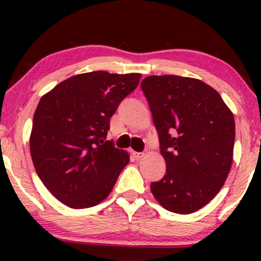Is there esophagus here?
<instances>
[{"label": "esophagus", "instance_id": "esophagus-1", "mask_svg": "<svg viewBox=\"0 0 261 261\" xmlns=\"http://www.w3.org/2000/svg\"><path fill=\"white\" fill-rule=\"evenodd\" d=\"M132 154H133V156H134L135 159H140V158H142V156L145 155L144 152H133V153H132Z\"/></svg>", "mask_w": 261, "mask_h": 261}]
</instances>
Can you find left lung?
<instances>
[{
  "label": "left lung",
  "mask_w": 261,
  "mask_h": 261,
  "mask_svg": "<svg viewBox=\"0 0 261 261\" xmlns=\"http://www.w3.org/2000/svg\"><path fill=\"white\" fill-rule=\"evenodd\" d=\"M141 89L166 163L165 176L151 183L152 194L169 212H197L215 197L229 173L233 114L215 89L195 78L148 76Z\"/></svg>",
  "instance_id": "left-lung-1"
}]
</instances>
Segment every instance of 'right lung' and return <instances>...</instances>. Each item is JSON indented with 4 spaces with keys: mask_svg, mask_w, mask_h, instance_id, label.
Instances as JSON below:
<instances>
[{
    "mask_svg": "<svg viewBox=\"0 0 261 261\" xmlns=\"http://www.w3.org/2000/svg\"><path fill=\"white\" fill-rule=\"evenodd\" d=\"M140 77L106 71L77 74L39 102L30 140L32 160L48 191L70 208L102 202L129 163V155L106 139L110 117Z\"/></svg>",
    "mask_w": 261,
    "mask_h": 261,
    "instance_id": "add662e5",
    "label": "right lung"
}]
</instances>
